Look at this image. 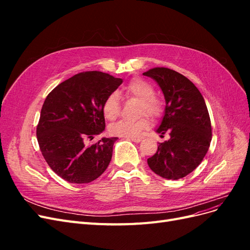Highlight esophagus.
Listing matches in <instances>:
<instances>
[{
  "instance_id": "obj_1",
  "label": "esophagus",
  "mask_w": 250,
  "mask_h": 250,
  "mask_svg": "<svg viewBox=\"0 0 250 250\" xmlns=\"http://www.w3.org/2000/svg\"><path fill=\"white\" fill-rule=\"evenodd\" d=\"M128 140H129V141H132V142H134V143H140V142L142 141V138H140V137H135V138H128Z\"/></svg>"
}]
</instances>
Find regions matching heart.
Here are the masks:
<instances>
[{
  "label": "heart",
  "instance_id": "b5f03b06",
  "mask_svg": "<svg viewBox=\"0 0 250 250\" xmlns=\"http://www.w3.org/2000/svg\"><path fill=\"white\" fill-rule=\"evenodd\" d=\"M126 96L135 97L141 100L140 115L146 113L150 118H157L162 113V103L154 97V87L143 79H133L124 86ZM103 116L109 121L116 120L120 115V102L117 94H110L102 104ZM149 127V120L142 117L138 120H120L109 127L112 135L121 138H135Z\"/></svg>",
  "mask_w": 250,
  "mask_h": 250
}]
</instances>
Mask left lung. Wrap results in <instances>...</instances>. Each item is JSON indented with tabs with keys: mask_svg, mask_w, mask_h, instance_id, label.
Segmentation results:
<instances>
[{
	"mask_svg": "<svg viewBox=\"0 0 250 250\" xmlns=\"http://www.w3.org/2000/svg\"><path fill=\"white\" fill-rule=\"evenodd\" d=\"M143 75L154 79L163 90L165 115L156 131L161 137L170 134L148 158V166L164 178H183L198 167L209 147L211 125L207 104L194 83L176 71L154 67Z\"/></svg>",
	"mask_w": 250,
	"mask_h": 250,
	"instance_id": "8db88e82",
	"label": "left lung"
}]
</instances>
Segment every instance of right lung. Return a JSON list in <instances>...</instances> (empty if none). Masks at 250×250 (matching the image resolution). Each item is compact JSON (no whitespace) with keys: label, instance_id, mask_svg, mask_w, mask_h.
Returning a JSON list of instances; mask_svg holds the SVG:
<instances>
[{"label":"right lung","instance_id":"obj_1","mask_svg":"<svg viewBox=\"0 0 250 250\" xmlns=\"http://www.w3.org/2000/svg\"><path fill=\"white\" fill-rule=\"evenodd\" d=\"M123 80L99 71L82 72L47 96L36 135L44 160L71 184H87L106 170L118 138L87 145L105 129L102 104Z\"/></svg>","mask_w":250,"mask_h":250}]
</instances>
